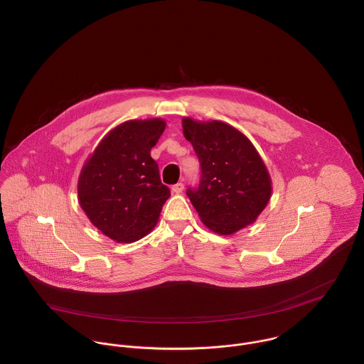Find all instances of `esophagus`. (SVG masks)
Masks as SVG:
<instances>
[{"instance_id":"34e87169","label":"esophagus","mask_w":364,"mask_h":364,"mask_svg":"<svg viewBox=\"0 0 364 364\" xmlns=\"http://www.w3.org/2000/svg\"><path fill=\"white\" fill-rule=\"evenodd\" d=\"M183 188H185V185H183L182 182H179V183H176V185H173V186H172V192H173V193H176V195H179V193H182Z\"/></svg>"}]
</instances>
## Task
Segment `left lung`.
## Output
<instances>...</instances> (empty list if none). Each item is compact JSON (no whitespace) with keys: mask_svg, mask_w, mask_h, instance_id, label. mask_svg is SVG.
<instances>
[{"mask_svg":"<svg viewBox=\"0 0 364 364\" xmlns=\"http://www.w3.org/2000/svg\"><path fill=\"white\" fill-rule=\"evenodd\" d=\"M182 127L202 166L199 188L186 192L202 223L220 235L255 223L270 200L272 179L252 141L220 120L185 116Z\"/></svg>","mask_w":364,"mask_h":364,"instance_id":"1","label":"left lung"}]
</instances>
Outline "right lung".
I'll list each match as a JSON object with an SVG mask.
<instances>
[{
  "label": "right lung",
  "mask_w": 364,
  "mask_h": 364,
  "mask_svg": "<svg viewBox=\"0 0 364 364\" xmlns=\"http://www.w3.org/2000/svg\"><path fill=\"white\" fill-rule=\"evenodd\" d=\"M165 120H126L105 134L78 176V203L107 238L130 244L150 234L171 196L161 183L151 149Z\"/></svg>",
  "instance_id": "1"
}]
</instances>
